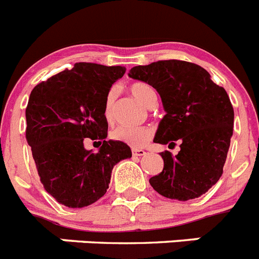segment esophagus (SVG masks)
Returning <instances> with one entry per match:
<instances>
[{"label": "esophagus", "mask_w": 259, "mask_h": 259, "mask_svg": "<svg viewBox=\"0 0 259 259\" xmlns=\"http://www.w3.org/2000/svg\"><path fill=\"white\" fill-rule=\"evenodd\" d=\"M132 154L135 155V157H143V155L146 154V152L144 149H139V148H134L132 149Z\"/></svg>", "instance_id": "34e87169"}]
</instances>
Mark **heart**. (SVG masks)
Segmentation results:
<instances>
[{"mask_svg": "<svg viewBox=\"0 0 259 259\" xmlns=\"http://www.w3.org/2000/svg\"><path fill=\"white\" fill-rule=\"evenodd\" d=\"M130 93L140 101L144 106L149 107L152 104H155V92L154 89L146 83H134L128 88ZM114 95L110 92L106 96L104 105V115L107 122H111L114 118ZM153 130L148 125H140V127H131V125H119L111 131V139L118 143L127 144L130 146H143L152 139Z\"/></svg>", "mask_w": 259, "mask_h": 259, "instance_id": "1", "label": "heart"}]
</instances>
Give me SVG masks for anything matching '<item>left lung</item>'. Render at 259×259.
<instances>
[{"instance_id":"8db88e82","label":"left lung","mask_w":259,"mask_h":259,"mask_svg":"<svg viewBox=\"0 0 259 259\" xmlns=\"http://www.w3.org/2000/svg\"><path fill=\"white\" fill-rule=\"evenodd\" d=\"M128 76L157 89L166 115L154 143H180V152L161 153L163 170L150 178L163 197L188 201L206 193L223 174L231 136L233 107L227 92L196 63L178 59L131 68Z\"/></svg>"}]
</instances>
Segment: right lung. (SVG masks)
<instances>
[{
  "instance_id": "add662e5",
  "label": "right lung",
  "mask_w": 259,
  "mask_h": 259,
  "mask_svg": "<svg viewBox=\"0 0 259 259\" xmlns=\"http://www.w3.org/2000/svg\"><path fill=\"white\" fill-rule=\"evenodd\" d=\"M122 66L88 62L41 81L26 109V139L45 191L67 207L92 205L106 193L113 167L131 158L127 144L109 140L104 105L109 91L124 75ZM91 138L97 153L83 148Z\"/></svg>"
}]
</instances>
